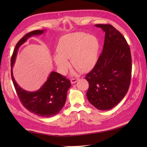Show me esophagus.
<instances>
[{
	"instance_id": "1",
	"label": "esophagus",
	"mask_w": 147,
	"mask_h": 147,
	"mask_svg": "<svg viewBox=\"0 0 147 147\" xmlns=\"http://www.w3.org/2000/svg\"><path fill=\"white\" fill-rule=\"evenodd\" d=\"M78 80H79L78 78H72V79H71V83L72 84H74L76 82H77Z\"/></svg>"
}]
</instances>
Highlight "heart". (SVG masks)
Here are the masks:
<instances>
[{"label": "heart", "instance_id": "1", "mask_svg": "<svg viewBox=\"0 0 147 147\" xmlns=\"http://www.w3.org/2000/svg\"><path fill=\"white\" fill-rule=\"evenodd\" d=\"M99 41L96 36L82 32L67 34L61 37L57 47L58 54L54 57L55 63L62 74L69 67L67 59L80 72H88L98 60Z\"/></svg>", "mask_w": 147, "mask_h": 147}]
</instances>
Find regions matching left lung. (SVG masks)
I'll list each match as a JSON object with an SVG mask.
<instances>
[{
    "label": "left lung",
    "mask_w": 147,
    "mask_h": 147,
    "mask_svg": "<svg viewBox=\"0 0 147 147\" xmlns=\"http://www.w3.org/2000/svg\"><path fill=\"white\" fill-rule=\"evenodd\" d=\"M105 33L104 48L93 69L86 75L89 83L86 96L101 111L110 110L128 91L131 78V55L123 35L111 24H98Z\"/></svg>",
    "instance_id": "1"
}]
</instances>
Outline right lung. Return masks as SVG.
<instances>
[{
	"mask_svg": "<svg viewBox=\"0 0 147 147\" xmlns=\"http://www.w3.org/2000/svg\"><path fill=\"white\" fill-rule=\"evenodd\" d=\"M45 32V30L33 31L19 40L12 55L11 67L12 82L21 104L32 113L40 117H50L57 114L64 107L67 90L71 87L70 81L59 73L52 71L47 80L38 90L29 92L21 88L18 85L12 74V67L20 47L30 37L42 35Z\"/></svg>",
	"mask_w": 147,
	"mask_h": 147,
	"instance_id": "add662e5",
	"label": "right lung"
}]
</instances>
